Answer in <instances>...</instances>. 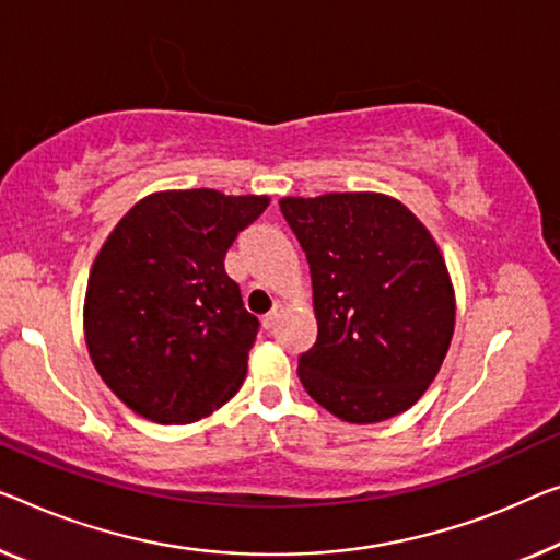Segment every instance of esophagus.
Segmentation results:
<instances>
[{
  "label": "esophagus",
  "instance_id": "esophagus-1",
  "mask_svg": "<svg viewBox=\"0 0 560 560\" xmlns=\"http://www.w3.org/2000/svg\"><path fill=\"white\" fill-rule=\"evenodd\" d=\"M283 308H287V304H283V302H277V304H273V308H271V312L269 314H266L264 316V327L266 329H271L273 327V324H277L279 319H281V314H283Z\"/></svg>",
  "mask_w": 560,
  "mask_h": 560
}]
</instances>
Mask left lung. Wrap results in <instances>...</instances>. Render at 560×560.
<instances>
[{
	"label": "left lung",
	"mask_w": 560,
	"mask_h": 560,
	"mask_svg": "<svg viewBox=\"0 0 560 560\" xmlns=\"http://www.w3.org/2000/svg\"><path fill=\"white\" fill-rule=\"evenodd\" d=\"M279 203L312 271L319 334L296 370L308 397L352 424L407 412L455 331V287L438 241L402 200L374 190Z\"/></svg>",
	"instance_id": "8db88e82"
}]
</instances>
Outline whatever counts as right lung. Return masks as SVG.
Returning <instances> with one entry per match:
<instances>
[{"label": "right lung", "instance_id": "right-lung-1", "mask_svg": "<svg viewBox=\"0 0 560 560\" xmlns=\"http://www.w3.org/2000/svg\"><path fill=\"white\" fill-rule=\"evenodd\" d=\"M269 200L213 188L155 190L100 248L82 329L97 374L136 415L198 422L244 385L258 319L223 261Z\"/></svg>", "mask_w": 560, "mask_h": 560}]
</instances>
